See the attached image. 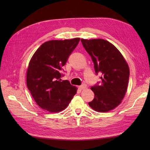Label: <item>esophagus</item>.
Returning a JSON list of instances; mask_svg holds the SVG:
<instances>
[{
	"label": "esophagus",
	"mask_w": 150,
	"mask_h": 150,
	"mask_svg": "<svg viewBox=\"0 0 150 150\" xmlns=\"http://www.w3.org/2000/svg\"><path fill=\"white\" fill-rule=\"evenodd\" d=\"M79 88L80 89H82V90H83V89H85L87 88V85L84 84H83V85L80 86L79 87Z\"/></svg>",
	"instance_id": "esophagus-1"
}]
</instances>
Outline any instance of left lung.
I'll return each instance as SVG.
<instances>
[{
	"label": "left lung",
	"mask_w": 150,
	"mask_h": 150,
	"mask_svg": "<svg viewBox=\"0 0 150 150\" xmlns=\"http://www.w3.org/2000/svg\"><path fill=\"white\" fill-rule=\"evenodd\" d=\"M81 42L91 57L96 73H101L100 86L91 87L94 98L89 103L94 111L108 112L122 102L128 88L129 69L114 45L102 39H84Z\"/></svg>",
	"instance_id": "obj_1"
}]
</instances>
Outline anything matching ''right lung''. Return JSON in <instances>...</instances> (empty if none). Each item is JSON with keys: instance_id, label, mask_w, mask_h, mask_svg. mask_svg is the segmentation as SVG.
Returning <instances> with one entry per match:
<instances>
[{"instance_id": "obj_1", "label": "right lung", "mask_w": 150, "mask_h": 150, "mask_svg": "<svg viewBox=\"0 0 150 150\" xmlns=\"http://www.w3.org/2000/svg\"><path fill=\"white\" fill-rule=\"evenodd\" d=\"M80 40L77 38L45 42L33 54L27 69L26 81L38 105L51 112L67 108L77 93L67 80L61 81L60 71Z\"/></svg>"}]
</instances>
